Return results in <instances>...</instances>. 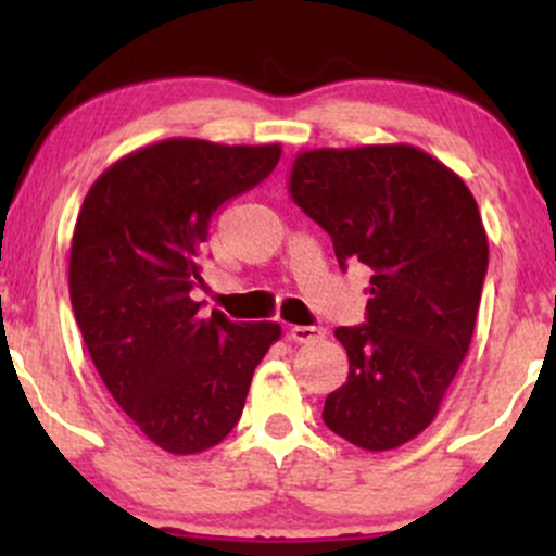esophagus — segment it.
Returning a JSON list of instances; mask_svg holds the SVG:
<instances>
[{"label":"esophagus","mask_w":556,"mask_h":556,"mask_svg":"<svg viewBox=\"0 0 556 556\" xmlns=\"http://www.w3.org/2000/svg\"><path fill=\"white\" fill-rule=\"evenodd\" d=\"M327 334L321 327H290L287 331V337H290L292 342H316L321 340V337Z\"/></svg>","instance_id":"obj_1"}]
</instances>
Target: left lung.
<instances>
[{
	"label": "left lung",
	"instance_id": "left-lung-1",
	"mask_svg": "<svg viewBox=\"0 0 556 556\" xmlns=\"http://www.w3.org/2000/svg\"><path fill=\"white\" fill-rule=\"evenodd\" d=\"M290 195L327 229L342 269H371L366 324L334 329L350 371L324 424L361 450H394L437 418L468 355L489 266L476 198L407 143L303 151Z\"/></svg>",
	"mask_w": 556,
	"mask_h": 556
}]
</instances>
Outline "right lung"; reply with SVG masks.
<instances>
[{
	"label": "right lung",
	"mask_w": 556,
	"mask_h": 556,
	"mask_svg": "<svg viewBox=\"0 0 556 556\" xmlns=\"http://www.w3.org/2000/svg\"><path fill=\"white\" fill-rule=\"evenodd\" d=\"M282 149L169 138L114 162L88 190L70 300L101 381L127 418L172 455H198L235 429L251 379L282 329L235 324L190 298L208 222L256 188Z\"/></svg>",
	"instance_id": "right-lung-1"
}]
</instances>
